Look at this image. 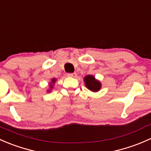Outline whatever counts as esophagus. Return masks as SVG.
Segmentation results:
<instances>
[{"label":"esophagus","mask_w":151,"mask_h":151,"mask_svg":"<svg viewBox=\"0 0 151 151\" xmlns=\"http://www.w3.org/2000/svg\"><path fill=\"white\" fill-rule=\"evenodd\" d=\"M67 76H68V77H77V74H76L75 72L74 73H68V74H67Z\"/></svg>","instance_id":"esophagus-1"}]
</instances>
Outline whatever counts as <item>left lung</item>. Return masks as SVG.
I'll return each instance as SVG.
<instances>
[{"label":"left lung","instance_id":"obj_1","mask_svg":"<svg viewBox=\"0 0 151 151\" xmlns=\"http://www.w3.org/2000/svg\"><path fill=\"white\" fill-rule=\"evenodd\" d=\"M84 80L86 87L88 89L91 90V91L96 92V91H98L101 88V83L98 80H96L94 77H93V76H86L85 77Z\"/></svg>","mask_w":151,"mask_h":151}]
</instances>
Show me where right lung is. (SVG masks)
<instances>
[{"label": "right lung", "mask_w": 151, "mask_h": 151, "mask_svg": "<svg viewBox=\"0 0 151 151\" xmlns=\"http://www.w3.org/2000/svg\"><path fill=\"white\" fill-rule=\"evenodd\" d=\"M55 79H52V83H55ZM50 88H52V85H50Z\"/></svg>", "instance_id": "right-lung-1"}]
</instances>
